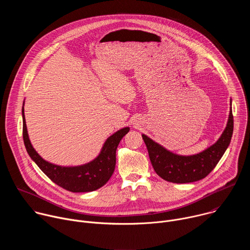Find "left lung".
I'll use <instances>...</instances> for the list:
<instances>
[{
  "mask_svg": "<svg viewBox=\"0 0 250 250\" xmlns=\"http://www.w3.org/2000/svg\"><path fill=\"white\" fill-rule=\"evenodd\" d=\"M231 103V102H230ZM233 132V116L230 112L221 137L204 151L190 156L175 154L151 138L142 134L153 169L163 180L172 183H191L204 179L215 168L230 144Z\"/></svg>",
  "mask_w": 250,
  "mask_h": 250,
  "instance_id": "left-lung-1",
  "label": "left lung"
}]
</instances>
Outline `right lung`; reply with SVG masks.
<instances>
[{
    "label": "right lung",
    "instance_id": "obj_1",
    "mask_svg": "<svg viewBox=\"0 0 250 250\" xmlns=\"http://www.w3.org/2000/svg\"><path fill=\"white\" fill-rule=\"evenodd\" d=\"M22 124L24 146L30 158L52 182L73 193L95 191L110 180L116 167V151L118 146L129 130V127H124L111 135L105 140L100 154L91 162L80 166L64 167L45 161L34 150L28 138L23 106Z\"/></svg>",
    "mask_w": 250,
    "mask_h": 250
}]
</instances>
